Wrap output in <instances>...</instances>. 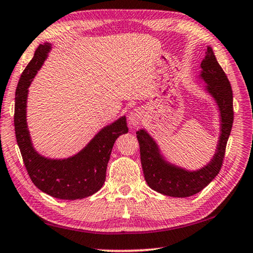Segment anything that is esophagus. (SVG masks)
Segmentation results:
<instances>
[{
	"label": "esophagus",
	"instance_id": "1",
	"mask_svg": "<svg viewBox=\"0 0 253 253\" xmlns=\"http://www.w3.org/2000/svg\"><path fill=\"white\" fill-rule=\"evenodd\" d=\"M143 121V113L140 108H135V110L131 111L129 114V123L131 126H137L139 124H141Z\"/></svg>",
	"mask_w": 253,
	"mask_h": 253
}]
</instances>
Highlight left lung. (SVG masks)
<instances>
[{
	"instance_id": "obj_1",
	"label": "left lung",
	"mask_w": 253,
	"mask_h": 253,
	"mask_svg": "<svg viewBox=\"0 0 253 253\" xmlns=\"http://www.w3.org/2000/svg\"><path fill=\"white\" fill-rule=\"evenodd\" d=\"M200 68V78L207 84L206 91L216 102L220 118V135L211 161L197 170H188L170 164L148 132L143 129L137 131L145 180L151 189L165 196L185 198L200 192L216 177L223 164L234 118L232 87L209 46Z\"/></svg>"
}]
</instances>
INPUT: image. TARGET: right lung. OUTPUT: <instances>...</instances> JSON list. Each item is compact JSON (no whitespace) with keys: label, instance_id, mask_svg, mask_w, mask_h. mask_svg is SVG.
Returning <instances> with one entry per match:
<instances>
[{"label":"right lung","instance_id":"obj_1","mask_svg":"<svg viewBox=\"0 0 253 253\" xmlns=\"http://www.w3.org/2000/svg\"><path fill=\"white\" fill-rule=\"evenodd\" d=\"M50 48L52 44L49 42L38 46L33 60L19 79L14 104L15 138L27 172L38 189L57 199H83L96 193L103 186L115 140L129 129L126 116H122L104 126L83 150L69 158H47L35 150L27 126V97L30 84Z\"/></svg>","mask_w":253,"mask_h":253}]
</instances>
